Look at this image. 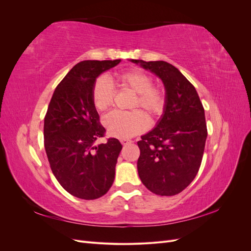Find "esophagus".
Here are the masks:
<instances>
[{"label": "esophagus", "mask_w": 251, "mask_h": 251, "mask_svg": "<svg viewBox=\"0 0 251 251\" xmlns=\"http://www.w3.org/2000/svg\"><path fill=\"white\" fill-rule=\"evenodd\" d=\"M120 142L124 144V146H126V144H130V143H132L133 141L132 140H130V139H121L120 140Z\"/></svg>", "instance_id": "34e87169"}]
</instances>
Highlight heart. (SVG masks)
I'll return each mask as SVG.
<instances>
[{"instance_id": "1", "label": "heart", "mask_w": 251, "mask_h": 251, "mask_svg": "<svg viewBox=\"0 0 251 251\" xmlns=\"http://www.w3.org/2000/svg\"><path fill=\"white\" fill-rule=\"evenodd\" d=\"M116 80L120 88L131 90L135 93L131 103L132 109L142 108L154 118L162 115L166 105L165 90L153 85L151 75L137 68H132L119 72L116 75ZM114 95V87L107 77L100 76L95 80L92 89V100L97 110L105 111L109 109L113 103ZM103 125L111 136L126 139L147 130L149 118L140 110L113 111L105 115Z\"/></svg>"}]
</instances>
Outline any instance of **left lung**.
<instances>
[{"mask_svg": "<svg viewBox=\"0 0 251 251\" xmlns=\"http://www.w3.org/2000/svg\"><path fill=\"white\" fill-rule=\"evenodd\" d=\"M132 62L158 75L166 90L161 120L137 142L140 180L156 195H177L192 183L200 169L207 138L204 108L195 87L176 67L163 60Z\"/></svg>", "mask_w": 251, "mask_h": 251, "instance_id": "8db88e82", "label": "left lung"}]
</instances>
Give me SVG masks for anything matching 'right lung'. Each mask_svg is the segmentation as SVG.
I'll list each match as a JSON object with an SVG mask.
<instances>
[{"label": "right lung", "mask_w": 251, "mask_h": 251, "mask_svg": "<svg viewBox=\"0 0 251 251\" xmlns=\"http://www.w3.org/2000/svg\"><path fill=\"white\" fill-rule=\"evenodd\" d=\"M115 60H83L55 88L44 119V144L51 171L64 189L79 199L107 194L123 146L116 138L95 146L105 128L92 100L96 77Z\"/></svg>", "instance_id": "obj_1"}]
</instances>
